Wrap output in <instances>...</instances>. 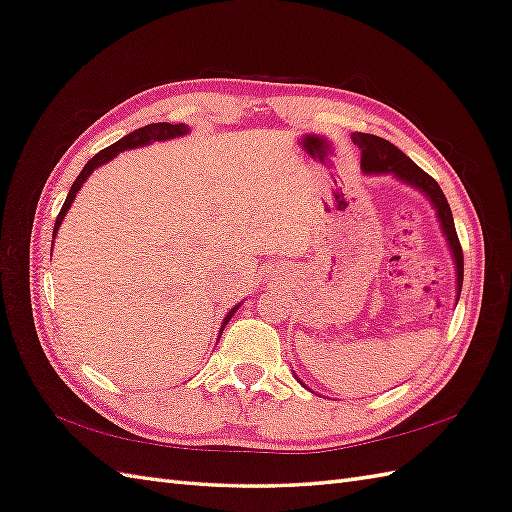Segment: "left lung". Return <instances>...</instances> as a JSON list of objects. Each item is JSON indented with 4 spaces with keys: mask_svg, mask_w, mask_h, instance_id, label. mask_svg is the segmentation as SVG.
<instances>
[{
    "mask_svg": "<svg viewBox=\"0 0 512 512\" xmlns=\"http://www.w3.org/2000/svg\"><path fill=\"white\" fill-rule=\"evenodd\" d=\"M352 143L359 145L363 151L361 158V170L365 175H391L393 179L406 183L408 188L421 192L427 200L431 209L436 211V220L440 224L442 235L446 239V247L451 252L453 265H455V305L459 301L461 286H463V252L455 232V222L451 207H448V200L440 185L433 181L425 170L418 168L404 151L397 149L393 143L386 141V138L374 136V134H363V132H352ZM301 382V378L294 374ZM307 391H312L305 382H301ZM314 393V391H312Z\"/></svg>",
    "mask_w": 512,
    "mask_h": 512,
    "instance_id": "left-lung-1",
    "label": "left lung"
}]
</instances>
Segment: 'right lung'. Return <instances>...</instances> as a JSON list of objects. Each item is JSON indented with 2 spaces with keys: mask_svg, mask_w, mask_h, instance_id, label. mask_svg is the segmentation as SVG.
Wrapping results in <instances>:
<instances>
[{
  "mask_svg": "<svg viewBox=\"0 0 512 512\" xmlns=\"http://www.w3.org/2000/svg\"><path fill=\"white\" fill-rule=\"evenodd\" d=\"M185 134H190V126H188V123H151V126L138 128V130L130 132L128 136L119 138V141H117V143H113L111 147H106V149H102L100 153H96V156L91 158V160L85 164V168L81 170V175L76 177V181L72 183V188H70V192H68L66 203H64V207H61V211H59V215H57V220H55L53 239L57 237V230H59L61 222H64L66 213L70 211V207H72V203H74L76 194L81 192L83 183L89 179V175L94 173L96 168H100V166L108 164L111 160H115L121 151H130V149H138V147H147V145H151V143L173 141V138H179V136H185ZM51 252H53V245H51ZM241 303H243V301H241ZM241 303H237L235 307H230V309H228V314H226V316H224V320H222V329H220L218 339L222 337L224 327L228 324V320L237 314V309L241 307Z\"/></svg>",
  "mask_w": 512,
  "mask_h": 512,
  "instance_id": "right-lung-1",
  "label": "right lung"
}]
</instances>
